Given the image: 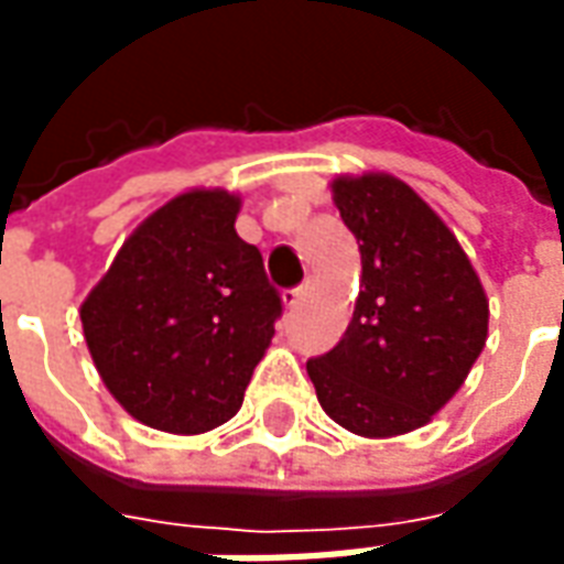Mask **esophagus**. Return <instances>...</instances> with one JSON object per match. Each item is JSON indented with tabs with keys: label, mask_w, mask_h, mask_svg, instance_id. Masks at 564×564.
<instances>
[{
	"label": "esophagus",
	"mask_w": 564,
	"mask_h": 564,
	"mask_svg": "<svg viewBox=\"0 0 564 564\" xmlns=\"http://www.w3.org/2000/svg\"><path fill=\"white\" fill-rule=\"evenodd\" d=\"M311 290V283H302V286H293V290H283V305L286 307H299L302 305V299Z\"/></svg>",
	"instance_id": "1"
}]
</instances>
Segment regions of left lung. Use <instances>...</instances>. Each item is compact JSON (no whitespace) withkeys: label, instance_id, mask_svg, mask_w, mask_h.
I'll return each instance as SVG.
<instances>
[{"label":"left lung","instance_id":"8db88e82","mask_svg":"<svg viewBox=\"0 0 564 564\" xmlns=\"http://www.w3.org/2000/svg\"><path fill=\"white\" fill-rule=\"evenodd\" d=\"M332 193L362 281L344 338L307 359V378L344 429L404 435L453 399L484 350V286L456 235L399 177H338Z\"/></svg>","mask_w":564,"mask_h":564}]
</instances>
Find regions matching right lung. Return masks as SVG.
Wrapping results in <instances>:
<instances>
[{
  "instance_id": "obj_1",
  "label": "right lung",
  "mask_w": 564,
  "mask_h": 564,
  "mask_svg": "<svg viewBox=\"0 0 564 564\" xmlns=\"http://www.w3.org/2000/svg\"><path fill=\"white\" fill-rule=\"evenodd\" d=\"M238 198L193 189L150 214L80 305L105 387L150 429L198 435L238 414L283 314Z\"/></svg>"
}]
</instances>
